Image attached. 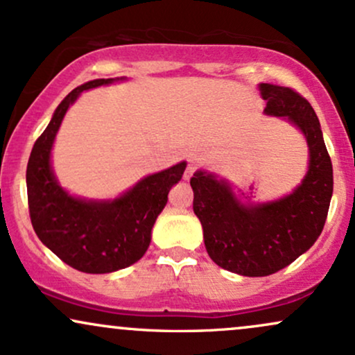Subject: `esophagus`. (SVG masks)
Instances as JSON below:
<instances>
[{"label": "esophagus", "mask_w": 355, "mask_h": 355, "mask_svg": "<svg viewBox=\"0 0 355 355\" xmlns=\"http://www.w3.org/2000/svg\"><path fill=\"white\" fill-rule=\"evenodd\" d=\"M193 172H195V166L189 164V165H187V168H185V173H183V178H185V180H190V177L193 175Z\"/></svg>", "instance_id": "esophagus-1"}]
</instances>
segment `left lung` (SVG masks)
<instances>
[{
    "label": "left lung",
    "instance_id": "8db88e82",
    "mask_svg": "<svg viewBox=\"0 0 355 355\" xmlns=\"http://www.w3.org/2000/svg\"><path fill=\"white\" fill-rule=\"evenodd\" d=\"M259 88L267 100L266 115L285 116L305 135L311 158L302 183L279 200L243 205L215 175L198 170L190 178L210 259L245 277L275 274L307 252L324 229L334 190L332 162L311 103L288 87L260 83Z\"/></svg>",
    "mask_w": 355,
    "mask_h": 355
}]
</instances>
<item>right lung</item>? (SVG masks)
<instances>
[{
    "label": "right lung",
    "instance_id": "add662e5",
    "mask_svg": "<svg viewBox=\"0 0 355 355\" xmlns=\"http://www.w3.org/2000/svg\"><path fill=\"white\" fill-rule=\"evenodd\" d=\"M112 81L93 80L68 93L35 141L26 166L28 209L36 235L64 263L87 274H110L144 257L155 220L187 166L180 162L164 172L148 175L121 197L108 202L83 200L61 189L50 164L61 120L81 92Z\"/></svg>",
    "mask_w": 355,
    "mask_h": 355
}]
</instances>
